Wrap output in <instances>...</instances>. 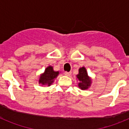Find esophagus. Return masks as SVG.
I'll return each mask as SVG.
<instances>
[{
	"mask_svg": "<svg viewBox=\"0 0 129 129\" xmlns=\"http://www.w3.org/2000/svg\"><path fill=\"white\" fill-rule=\"evenodd\" d=\"M71 72H64V75L67 76H70V75H71Z\"/></svg>",
	"mask_w": 129,
	"mask_h": 129,
	"instance_id": "34e87169",
	"label": "esophagus"
}]
</instances>
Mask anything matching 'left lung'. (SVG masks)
I'll list each match as a JSON object with an SVG mask.
<instances>
[{"label": "left lung", "instance_id": "left-lung-1", "mask_svg": "<svg viewBox=\"0 0 129 129\" xmlns=\"http://www.w3.org/2000/svg\"><path fill=\"white\" fill-rule=\"evenodd\" d=\"M77 78L79 81L78 86L81 90L88 89L90 86L92 81L89 76H88V73L85 67H82L79 69V74L77 75Z\"/></svg>", "mask_w": 129, "mask_h": 129}]
</instances>
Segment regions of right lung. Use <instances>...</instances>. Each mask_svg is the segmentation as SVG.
<instances>
[{"label": "right lung", "instance_id": "1", "mask_svg": "<svg viewBox=\"0 0 129 129\" xmlns=\"http://www.w3.org/2000/svg\"><path fill=\"white\" fill-rule=\"evenodd\" d=\"M59 74V72H55L53 70L52 66H49L45 69L44 72L40 76L39 83L43 85L50 86L53 83L55 79L57 77Z\"/></svg>", "mask_w": 129, "mask_h": 129}]
</instances>
